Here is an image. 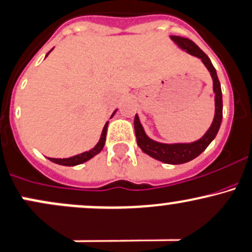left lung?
I'll use <instances>...</instances> for the list:
<instances>
[{
    "instance_id": "8db88e82",
    "label": "left lung",
    "mask_w": 252,
    "mask_h": 252,
    "mask_svg": "<svg viewBox=\"0 0 252 252\" xmlns=\"http://www.w3.org/2000/svg\"><path fill=\"white\" fill-rule=\"evenodd\" d=\"M170 38L185 52L201 59L203 64L211 73L213 79V91L215 93L214 120H213L212 126H209L208 130L200 140L190 143H161L149 139L143 130V126L137 115H135L134 126L137 146L142 149V152H145L149 157L159 160V161L165 162V164L178 165L190 161V160L200 156L204 149L208 147L209 143L215 139L220 129L221 121H222V93H221V86L219 79H218L217 70L213 67L209 57L204 54L202 50L188 38L179 37V35H171Z\"/></svg>"
}]
</instances>
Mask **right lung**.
Returning a JSON list of instances; mask_svg holds the SVG:
<instances>
[{"mask_svg":"<svg viewBox=\"0 0 252 252\" xmlns=\"http://www.w3.org/2000/svg\"><path fill=\"white\" fill-rule=\"evenodd\" d=\"M50 51H52V50H50ZM50 51L48 52V55L50 54ZM48 55H46V56H48ZM116 111H117V110H115V111H113L111 118L113 117V115H115ZM107 124H109V122H106V123H105L103 131H101V136H100V139H99V142L96 143V145L92 149H90V151H87V152H84V153H81V154H77V156L70 157V158H64V159H56V158H49V160H51V161L55 162V164L63 165V166H75V165H80V164H82V162L88 161V160L92 159L93 157H95L96 154L100 153L101 149L104 148L105 140H106Z\"/></svg>","mask_w":252,"mask_h":252,"instance_id":"right-lung-1","label":"right lung"}]
</instances>
